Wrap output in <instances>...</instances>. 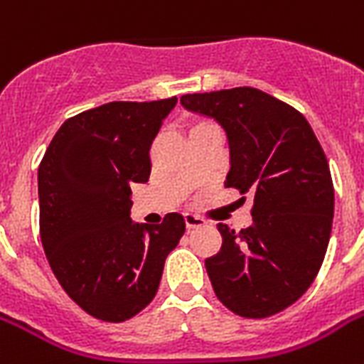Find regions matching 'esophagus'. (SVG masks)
Segmentation results:
<instances>
[{
    "label": "esophagus",
    "instance_id": "34e87169",
    "mask_svg": "<svg viewBox=\"0 0 364 364\" xmlns=\"http://www.w3.org/2000/svg\"><path fill=\"white\" fill-rule=\"evenodd\" d=\"M185 227L188 228V230H193V228H198V227H204L205 221L204 219H200V217L193 215V213H185Z\"/></svg>",
    "mask_w": 364,
    "mask_h": 364
}]
</instances>
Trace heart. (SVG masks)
Returning a JSON list of instances; mask_svg holds the SVG:
<instances>
[{"label": "heart", "instance_id": "1", "mask_svg": "<svg viewBox=\"0 0 364 364\" xmlns=\"http://www.w3.org/2000/svg\"><path fill=\"white\" fill-rule=\"evenodd\" d=\"M213 128H217L215 122L208 121V119H194V121L188 124V136L193 137L205 130H213Z\"/></svg>", "mask_w": 364, "mask_h": 364}]
</instances>
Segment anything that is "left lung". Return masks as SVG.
Wrapping results in <instances>:
<instances>
[{"instance_id": "obj_1", "label": "left lung", "mask_w": 364, "mask_h": 364, "mask_svg": "<svg viewBox=\"0 0 364 364\" xmlns=\"http://www.w3.org/2000/svg\"><path fill=\"white\" fill-rule=\"evenodd\" d=\"M185 109L227 132L225 187L253 194V225L234 232L219 223L221 251L205 259L217 299L260 319L294 304L327 253L334 188L327 156L302 113L251 87L181 96Z\"/></svg>"}]
</instances>
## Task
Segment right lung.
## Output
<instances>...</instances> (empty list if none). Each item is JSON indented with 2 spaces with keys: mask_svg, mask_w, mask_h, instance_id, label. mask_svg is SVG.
Here are the masks:
<instances>
[{
  "mask_svg": "<svg viewBox=\"0 0 364 364\" xmlns=\"http://www.w3.org/2000/svg\"><path fill=\"white\" fill-rule=\"evenodd\" d=\"M177 98L111 102L60 126L37 171L45 255L68 296L121 323L154 299L166 257L185 234L179 213L130 219L132 185L151 176L149 149Z\"/></svg>",
  "mask_w": 364,
  "mask_h": 364,
  "instance_id": "1",
  "label": "right lung"
}]
</instances>
